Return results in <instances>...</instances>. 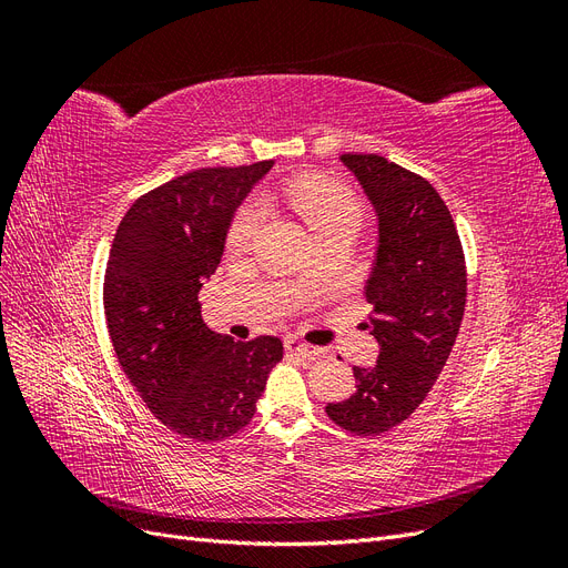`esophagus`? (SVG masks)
<instances>
[{"label":"esophagus","mask_w":568,"mask_h":568,"mask_svg":"<svg viewBox=\"0 0 568 568\" xmlns=\"http://www.w3.org/2000/svg\"><path fill=\"white\" fill-rule=\"evenodd\" d=\"M284 348H286V353H291V355H301V357H311V355H317V353H320L317 348L307 346V343L298 341L296 336H286V338H284Z\"/></svg>","instance_id":"obj_1"}]
</instances>
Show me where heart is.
<instances>
[{
  "mask_svg": "<svg viewBox=\"0 0 568 568\" xmlns=\"http://www.w3.org/2000/svg\"><path fill=\"white\" fill-rule=\"evenodd\" d=\"M291 209L317 236L334 232L338 227H359L363 222V205L346 184L332 178H301L286 189ZM265 222V209L257 199L246 201L230 222L227 251L244 253L253 246L257 232Z\"/></svg>",
  "mask_w": 568,
  "mask_h": 568,
  "instance_id": "obj_1",
  "label": "heart"
}]
</instances>
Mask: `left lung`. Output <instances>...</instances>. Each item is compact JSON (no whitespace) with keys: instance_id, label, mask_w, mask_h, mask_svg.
<instances>
[{"instance_id":"left-lung-1","label":"left lung","mask_w":568,"mask_h":568,"mask_svg":"<svg viewBox=\"0 0 568 568\" xmlns=\"http://www.w3.org/2000/svg\"><path fill=\"white\" fill-rule=\"evenodd\" d=\"M379 217V248L365 284L374 367H353L355 393L326 415L357 436L403 424L434 388L467 305V263L455 220L432 182L376 153H343Z\"/></svg>"}]
</instances>
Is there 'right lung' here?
Masks as SVG:
<instances>
[{"mask_svg":"<svg viewBox=\"0 0 568 568\" xmlns=\"http://www.w3.org/2000/svg\"><path fill=\"white\" fill-rule=\"evenodd\" d=\"M274 161L201 168L136 199L120 220L104 274V315L120 367L170 432L230 438L253 419L277 336L234 341L201 322L236 205Z\"/></svg>","mask_w":568,"mask_h":568,"instance_id":"obj_1","label":"right lung"}]
</instances>
